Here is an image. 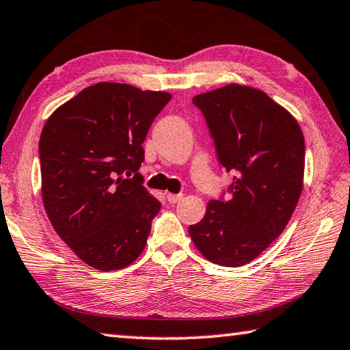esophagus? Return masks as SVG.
Here are the masks:
<instances>
[{"label": "esophagus", "mask_w": 350, "mask_h": 350, "mask_svg": "<svg viewBox=\"0 0 350 350\" xmlns=\"http://www.w3.org/2000/svg\"><path fill=\"white\" fill-rule=\"evenodd\" d=\"M182 197L183 194H171V193L167 194V199L170 203H177L179 200H182Z\"/></svg>", "instance_id": "34e87169"}]
</instances>
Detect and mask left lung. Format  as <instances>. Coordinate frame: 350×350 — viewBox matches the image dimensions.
Listing matches in <instances>:
<instances>
[{
	"instance_id": "obj_1",
	"label": "left lung",
	"mask_w": 350,
	"mask_h": 350,
	"mask_svg": "<svg viewBox=\"0 0 350 350\" xmlns=\"http://www.w3.org/2000/svg\"><path fill=\"white\" fill-rule=\"evenodd\" d=\"M193 103L234 177L230 199L209 200L188 231L209 262L237 268L258 257L294 214L303 189V131L288 110L250 85L228 84Z\"/></svg>"
}]
</instances>
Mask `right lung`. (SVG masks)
I'll list each match as a JSON object with an SVG mask.
<instances>
[{"instance_id": "1", "label": "right lung", "mask_w": 350, "mask_h": 350, "mask_svg": "<svg viewBox=\"0 0 350 350\" xmlns=\"http://www.w3.org/2000/svg\"><path fill=\"white\" fill-rule=\"evenodd\" d=\"M171 99L98 82L58 107L40 137L41 194L49 220L92 268L116 271L141 256L161 202L142 185V144Z\"/></svg>"}]
</instances>
